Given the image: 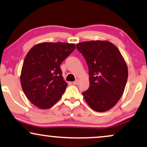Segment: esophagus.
<instances>
[{"mask_svg":"<svg viewBox=\"0 0 147 147\" xmlns=\"http://www.w3.org/2000/svg\"><path fill=\"white\" fill-rule=\"evenodd\" d=\"M79 80H76V81H75L73 82V84L74 85H79Z\"/></svg>","mask_w":147,"mask_h":147,"instance_id":"esophagus-1","label":"esophagus"}]
</instances>
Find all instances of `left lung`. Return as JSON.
I'll list each match as a JSON object with an SVG mask.
<instances>
[{
	"mask_svg": "<svg viewBox=\"0 0 147 147\" xmlns=\"http://www.w3.org/2000/svg\"><path fill=\"white\" fill-rule=\"evenodd\" d=\"M86 60L90 87L82 94L97 112L114 107L123 95L128 77L127 66L119 50L107 40H91L77 44Z\"/></svg>",
	"mask_w": 147,
	"mask_h": 147,
	"instance_id": "8db88e82",
	"label": "left lung"
}]
</instances>
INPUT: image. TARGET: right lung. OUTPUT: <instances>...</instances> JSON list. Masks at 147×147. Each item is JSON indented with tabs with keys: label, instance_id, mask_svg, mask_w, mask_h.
Returning <instances> with one entry per match:
<instances>
[{
	"label": "right lung",
	"instance_id": "add662e5",
	"mask_svg": "<svg viewBox=\"0 0 147 147\" xmlns=\"http://www.w3.org/2000/svg\"><path fill=\"white\" fill-rule=\"evenodd\" d=\"M75 49V44L45 42L31 48L24 59L20 82L24 94L40 109L53 107L60 99L67 83L60 64Z\"/></svg>",
	"mask_w": 147,
	"mask_h": 147
}]
</instances>
